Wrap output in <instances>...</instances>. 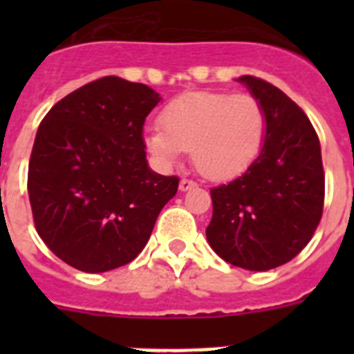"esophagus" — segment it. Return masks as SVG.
Returning <instances> with one entry per match:
<instances>
[{
	"label": "esophagus",
	"instance_id": "1",
	"mask_svg": "<svg viewBox=\"0 0 354 354\" xmlns=\"http://www.w3.org/2000/svg\"><path fill=\"white\" fill-rule=\"evenodd\" d=\"M195 186H196V183H195V180H192V179H180V183H179L180 192H187V189H193Z\"/></svg>",
	"mask_w": 354,
	"mask_h": 354
}]
</instances>
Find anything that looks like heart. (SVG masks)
Returning a JSON list of instances; mask_svg holds the SVG:
<instances>
[{"label": "heart", "mask_w": 354, "mask_h": 354, "mask_svg": "<svg viewBox=\"0 0 354 354\" xmlns=\"http://www.w3.org/2000/svg\"><path fill=\"white\" fill-rule=\"evenodd\" d=\"M161 125L147 131L149 150L165 162H175L193 150L196 170L209 179L241 174L264 145L268 117L250 93H183L161 113Z\"/></svg>", "instance_id": "1"}]
</instances>
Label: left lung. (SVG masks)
I'll return each mask as SVG.
<instances>
[{"label":"left lung","mask_w":354,"mask_h":354,"mask_svg":"<svg viewBox=\"0 0 354 354\" xmlns=\"http://www.w3.org/2000/svg\"><path fill=\"white\" fill-rule=\"evenodd\" d=\"M266 109L261 154L248 170L211 189L205 236L228 264L268 271L292 261L314 236L324 205V170L317 133L280 88L241 76Z\"/></svg>","instance_id":"left-lung-1"}]
</instances>
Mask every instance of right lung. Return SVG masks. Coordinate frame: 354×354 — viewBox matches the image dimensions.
<instances>
[{
    "label": "right lung",
    "instance_id": "obj_1",
    "mask_svg": "<svg viewBox=\"0 0 354 354\" xmlns=\"http://www.w3.org/2000/svg\"><path fill=\"white\" fill-rule=\"evenodd\" d=\"M147 84L106 76L56 102L40 122L28 195L40 239L84 273L129 264L145 248L179 177L149 170L143 124L159 102Z\"/></svg>",
    "mask_w": 354,
    "mask_h": 354
}]
</instances>
